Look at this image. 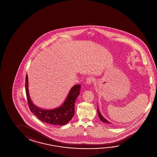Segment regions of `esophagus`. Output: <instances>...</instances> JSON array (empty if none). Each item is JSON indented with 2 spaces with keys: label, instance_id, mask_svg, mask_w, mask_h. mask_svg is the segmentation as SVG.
<instances>
[{
  "label": "esophagus",
  "instance_id": "34e87169",
  "mask_svg": "<svg viewBox=\"0 0 157 157\" xmlns=\"http://www.w3.org/2000/svg\"><path fill=\"white\" fill-rule=\"evenodd\" d=\"M93 81H94V78L93 77H89L87 78L86 82V84H88V85H91L93 83Z\"/></svg>",
  "mask_w": 157,
  "mask_h": 157
}]
</instances>
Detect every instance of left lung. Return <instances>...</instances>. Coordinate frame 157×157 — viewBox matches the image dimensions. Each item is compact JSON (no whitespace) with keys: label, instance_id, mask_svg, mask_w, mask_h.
<instances>
[{"label":"left lung","instance_id":"obj_1","mask_svg":"<svg viewBox=\"0 0 157 157\" xmlns=\"http://www.w3.org/2000/svg\"><path fill=\"white\" fill-rule=\"evenodd\" d=\"M97 111H98L99 117L100 120L102 121V122H103V123H107V124H111V122H109V121H107L104 117L102 116V115H101V113H100V112H99V111L98 108V107H97Z\"/></svg>","mask_w":157,"mask_h":157}]
</instances>
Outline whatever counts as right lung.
Segmentation results:
<instances>
[{
	"label": "right lung",
	"instance_id": "add662e5",
	"mask_svg": "<svg viewBox=\"0 0 157 157\" xmlns=\"http://www.w3.org/2000/svg\"><path fill=\"white\" fill-rule=\"evenodd\" d=\"M81 85H75L70 90L64 102L61 106L52 109H44L33 103L29 93L28 77L25 78V91L30 109L40 120L48 124L64 125L71 121L75 114V103L80 94Z\"/></svg>",
	"mask_w": 157,
	"mask_h": 157
}]
</instances>
